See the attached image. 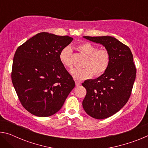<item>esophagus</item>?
I'll use <instances>...</instances> for the list:
<instances>
[{
    "label": "esophagus",
    "mask_w": 148,
    "mask_h": 148,
    "mask_svg": "<svg viewBox=\"0 0 148 148\" xmlns=\"http://www.w3.org/2000/svg\"><path fill=\"white\" fill-rule=\"evenodd\" d=\"M75 84H76V86H80V85H81V82L76 80V81H75Z\"/></svg>",
    "instance_id": "obj_1"
}]
</instances>
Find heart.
<instances>
[{
	"label": "heart",
	"mask_w": 148,
	"mask_h": 148,
	"mask_svg": "<svg viewBox=\"0 0 148 148\" xmlns=\"http://www.w3.org/2000/svg\"><path fill=\"white\" fill-rule=\"evenodd\" d=\"M77 49L87 57L83 69H74L71 74L75 79L82 80L95 76H101L106 71L110 64V55L107 50L98 49L97 47L90 42H83L77 46ZM72 50L70 46L61 49L59 53V60L62 64L71 69L72 68Z\"/></svg>",
	"instance_id": "obj_1"
}]
</instances>
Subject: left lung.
<instances>
[{
  "label": "left lung",
  "instance_id": "1",
  "mask_svg": "<svg viewBox=\"0 0 148 148\" xmlns=\"http://www.w3.org/2000/svg\"><path fill=\"white\" fill-rule=\"evenodd\" d=\"M102 44L110 55V64L101 76L86 80L87 90L82 105L86 113L97 119H105L119 112L131 96L136 69L128 46L110 36H84Z\"/></svg>",
  "mask_w": 148,
  "mask_h": 148
}]
</instances>
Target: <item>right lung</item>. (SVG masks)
Returning <instances> with one entry per match:
<instances>
[{
	"label": "right lung",
	"instance_id": "add662e5",
	"mask_svg": "<svg viewBox=\"0 0 148 148\" xmlns=\"http://www.w3.org/2000/svg\"><path fill=\"white\" fill-rule=\"evenodd\" d=\"M73 40L69 36L40 32L18 47L12 81L20 102L30 113L48 117L61 108L75 82L59 60L61 49Z\"/></svg>",
	"mask_w": 148,
	"mask_h": 148
}]
</instances>
